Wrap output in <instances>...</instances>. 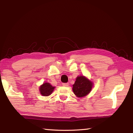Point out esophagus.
Instances as JSON below:
<instances>
[{"label":"esophagus","mask_w":133,"mask_h":133,"mask_svg":"<svg viewBox=\"0 0 133 133\" xmlns=\"http://www.w3.org/2000/svg\"><path fill=\"white\" fill-rule=\"evenodd\" d=\"M62 85L65 87H67L69 86V83H62Z\"/></svg>","instance_id":"34e87169"}]
</instances>
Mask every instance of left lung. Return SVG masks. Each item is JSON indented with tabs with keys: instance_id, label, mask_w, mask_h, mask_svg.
Returning a JSON list of instances; mask_svg holds the SVG:
<instances>
[{
	"instance_id": "left-lung-1",
	"label": "left lung",
	"mask_w": 133,
	"mask_h": 133,
	"mask_svg": "<svg viewBox=\"0 0 133 133\" xmlns=\"http://www.w3.org/2000/svg\"><path fill=\"white\" fill-rule=\"evenodd\" d=\"M92 83L84 76L78 77L73 84L72 90L78 97H83L91 91Z\"/></svg>"
}]
</instances>
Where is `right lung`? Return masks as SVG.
Here are the masks:
<instances>
[{"instance_id": "obj_1", "label": "right lung", "mask_w": 133, "mask_h": 133, "mask_svg": "<svg viewBox=\"0 0 133 133\" xmlns=\"http://www.w3.org/2000/svg\"><path fill=\"white\" fill-rule=\"evenodd\" d=\"M55 89V87H53L49 83H44L39 88V90H40L41 94L46 97V96H49L50 94H51V93L54 91V89Z\"/></svg>"}]
</instances>
